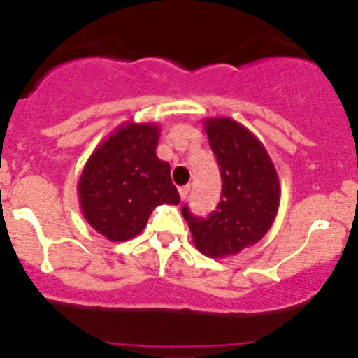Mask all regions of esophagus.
I'll use <instances>...</instances> for the list:
<instances>
[{"label":"esophagus","instance_id":"1","mask_svg":"<svg viewBox=\"0 0 358 358\" xmlns=\"http://www.w3.org/2000/svg\"><path fill=\"white\" fill-rule=\"evenodd\" d=\"M188 193H189V186H181V188H179V195H181L182 200L188 199Z\"/></svg>","mask_w":358,"mask_h":358}]
</instances>
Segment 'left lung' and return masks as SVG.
I'll return each mask as SVG.
<instances>
[{
  "instance_id": "8db88e82",
  "label": "left lung",
  "mask_w": 358,
  "mask_h": 358,
  "mask_svg": "<svg viewBox=\"0 0 358 358\" xmlns=\"http://www.w3.org/2000/svg\"><path fill=\"white\" fill-rule=\"evenodd\" d=\"M210 149L221 172V202L209 217L182 207L196 250L210 258L234 257L271 230L281 188L265 145L246 126L230 117L203 119Z\"/></svg>"
}]
</instances>
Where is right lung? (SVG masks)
<instances>
[{"instance_id": "obj_1", "label": "right lung", "mask_w": 358, "mask_h": 358, "mask_svg": "<svg viewBox=\"0 0 358 358\" xmlns=\"http://www.w3.org/2000/svg\"><path fill=\"white\" fill-rule=\"evenodd\" d=\"M159 124L128 121L93 151L77 182L87 223L112 243L138 236L152 210L177 206L170 165L156 155Z\"/></svg>"}]
</instances>
